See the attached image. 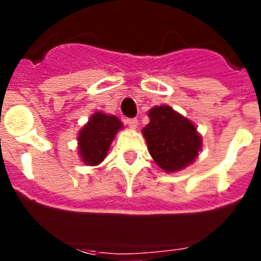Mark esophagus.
I'll use <instances>...</instances> for the list:
<instances>
[{
  "instance_id": "obj_1",
  "label": "esophagus",
  "mask_w": 261,
  "mask_h": 261,
  "mask_svg": "<svg viewBox=\"0 0 261 261\" xmlns=\"http://www.w3.org/2000/svg\"><path fill=\"white\" fill-rule=\"evenodd\" d=\"M126 124H128L129 128L136 129L138 126V120L137 119H126Z\"/></svg>"
}]
</instances>
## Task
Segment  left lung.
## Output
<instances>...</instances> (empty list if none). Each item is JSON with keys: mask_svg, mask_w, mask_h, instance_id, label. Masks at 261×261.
<instances>
[{"mask_svg": "<svg viewBox=\"0 0 261 261\" xmlns=\"http://www.w3.org/2000/svg\"><path fill=\"white\" fill-rule=\"evenodd\" d=\"M149 119L142 135L159 168L177 172L192 165L202 147V137L195 124L170 106L153 107Z\"/></svg>", "mask_w": 261, "mask_h": 261, "instance_id": "8db88e82", "label": "left lung"}]
</instances>
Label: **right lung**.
Instances as JSON below:
<instances>
[{"instance_id": "add662e5", "label": "right lung", "mask_w": 261, "mask_h": 261, "mask_svg": "<svg viewBox=\"0 0 261 261\" xmlns=\"http://www.w3.org/2000/svg\"><path fill=\"white\" fill-rule=\"evenodd\" d=\"M123 123L115 115L96 111L78 132V155L86 166H98L107 156L116 133Z\"/></svg>"}]
</instances>
